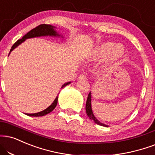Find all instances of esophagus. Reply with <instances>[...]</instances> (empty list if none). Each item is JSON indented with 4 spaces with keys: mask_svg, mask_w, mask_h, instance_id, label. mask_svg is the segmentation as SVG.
Masks as SVG:
<instances>
[{
    "mask_svg": "<svg viewBox=\"0 0 155 155\" xmlns=\"http://www.w3.org/2000/svg\"><path fill=\"white\" fill-rule=\"evenodd\" d=\"M79 79H87V76H86L85 75H80L79 76V78H78Z\"/></svg>",
    "mask_w": 155,
    "mask_h": 155,
    "instance_id": "1",
    "label": "esophagus"
}]
</instances>
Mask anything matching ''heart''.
Returning a JSON list of instances; mask_svg holds the SVG:
<instances>
[{
  "label": "heart",
  "mask_w": 155,
  "mask_h": 155,
  "mask_svg": "<svg viewBox=\"0 0 155 155\" xmlns=\"http://www.w3.org/2000/svg\"><path fill=\"white\" fill-rule=\"evenodd\" d=\"M125 55V48L121 44L106 42L97 46L92 54L93 61L105 58L108 64H113L122 59Z\"/></svg>",
  "instance_id": "obj_1"
}]
</instances>
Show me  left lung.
Wrapping results in <instances>:
<instances>
[{"instance_id": "8db88e82", "label": "left lung", "mask_w": 155, "mask_h": 155, "mask_svg": "<svg viewBox=\"0 0 155 155\" xmlns=\"http://www.w3.org/2000/svg\"><path fill=\"white\" fill-rule=\"evenodd\" d=\"M91 100H92V96H91V92L89 93L88 97H87V102H86V113H87V116L89 117L91 120H94V122L95 124L100 125V126H106L107 127V125L102 124L100 121H99L96 118V117L94 115V113H93L92 110V104H91Z\"/></svg>"}]
</instances>
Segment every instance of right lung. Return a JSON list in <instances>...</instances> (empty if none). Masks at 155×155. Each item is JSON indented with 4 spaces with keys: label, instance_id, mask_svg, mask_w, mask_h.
Segmentation results:
<instances>
[{
    "label": "right lung",
    "instance_id": "right-lung-1",
    "mask_svg": "<svg viewBox=\"0 0 155 155\" xmlns=\"http://www.w3.org/2000/svg\"><path fill=\"white\" fill-rule=\"evenodd\" d=\"M55 27H53V26L50 25V24H40V25L37 26V27L34 28L31 30H30L29 32L27 33L24 36L22 37L21 39L16 41L15 43L13 45L12 47V49L10 50V53L12 51L14 48H16L17 46L19 45L20 44H21L22 42H24L27 39L29 38H32V37H42V36H53V37H60V35L58 33H57V31L55 30ZM9 53V54H10ZM8 54V55H9ZM71 81L69 82L65 83L62 87H61V89H63V87H66V85L69 84ZM58 97H56V98L55 99L53 103H52L51 105H50L48 108H46L44 110L39 112V113H31V114H29V113H27L26 115H29V116H34V117H39V116H43V115H45L50 113V112H52L55 109V107H56L57 103H58Z\"/></svg>",
    "mask_w": 155,
    "mask_h": 155
}]
</instances>
